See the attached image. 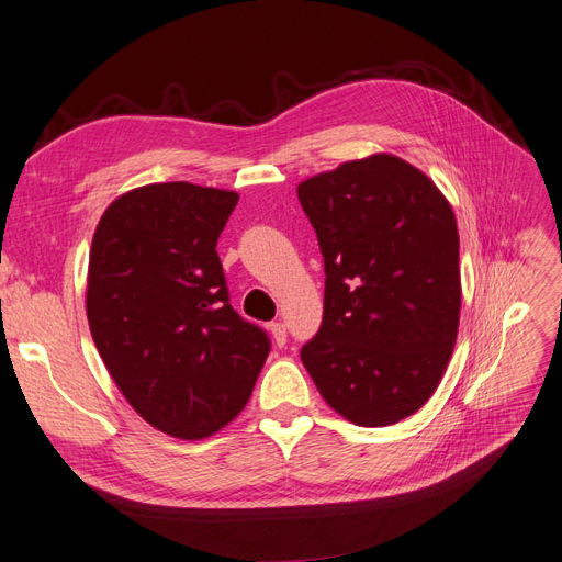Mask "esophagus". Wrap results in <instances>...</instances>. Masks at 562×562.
<instances>
[{"mask_svg":"<svg viewBox=\"0 0 562 562\" xmlns=\"http://www.w3.org/2000/svg\"><path fill=\"white\" fill-rule=\"evenodd\" d=\"M269 334H272V339L279 348L285 346L288 341V331H285V325L283 323H269Z\"/></svg>","mask_w":562,"mask_h":562,"instance_id":"esophagus-1","label":"esophagus"}]
</instances>
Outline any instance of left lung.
I'll list each match as a JSON object with an SVG mask.
<instances>
[{
  "label": "left lung",
  "mask_w": 562,
  "mask_h": 562,
  "mask_svg": "<svg viewBox=\"0 0 562 562\" xmlns=\"http://www.w3.org/2000/svg\"><path fill=\"white\" fill-rule=\"evenodd\" d=\"M325 262L323 325L302 362L359 426L417 413L452 357L461 311L459 231L438 187L392 154L297 187Z\"/></svg>",
  "instance_id": "obj_1"
}]
</instances>
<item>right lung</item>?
<instances>
[{"instance_id": "1", "label": "right lung", "mask_w": 562, "mask_h": 562, "mask_svg": "<svg viewBox=\"0 0 562 562\" xmlns=\"http://www.w3.org/2000/svg\"><path fill=\"white\" fill-rule=\"evenodd\" d=\"M237 200L189 182L133 189L105 210L89 251L97 350L133 411L175 438L233 422L272 346L231 306L216 254Z\"/></svg>"}]
</instances>
